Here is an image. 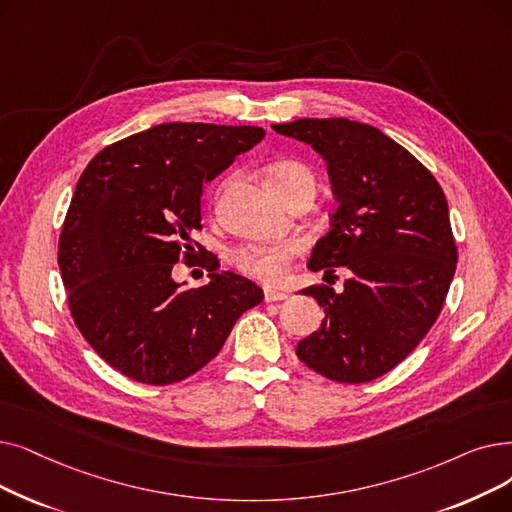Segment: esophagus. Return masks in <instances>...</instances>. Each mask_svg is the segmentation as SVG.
Wrapping results in <instances>:
<instances>
[{
  "label": "esophagus",
  "mask_w": 512,
  "mask_h": 512,
  "mask_svg": "<svg viewBox=\"0 0 512 512\" xmlns=\"http://www.w3.org/2000/svg\"><path fill=\"white\" fill-rule=\"evenodd\" d=\"M263 297H265V301H284L288 295L286 293H282V291H276V288H270V286H265L263 288Z\"/></svg>",
  "instance_id": "1"
}]
</instances>
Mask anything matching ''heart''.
<instances>
[{
  "label": "heart",
  "mask_w": 512,
  "mask_h": 512,
  "mask_svg": "<svg viewBox=\"0 0 512 512\" xmlns=\"http://www.w3.org/2000/svg\"><path fill=\"white\" fill-rule=\"evenodd\" d=\"M268 182L282 196L303 184H311L316 188V175L309 167L297 161H280L268 169ZM299 251L301 247L295 240L249 242L232 253V261L240 272L268 284H278L288 276L291 263Z\"/></svg>",
  "instance_id": "b5f03b06"
}]
</instances>
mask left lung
I'll use <instances>...</instances> for the list:
<instances>
[{"label":"left lung","instance_id":"8db88e82","mask_svg":"<svg viewBox=\"0 0 512 512\" xmlns=\"http://www.w3.org/2000/svg\"><path fill=\"white\" fill-rule=\"evenodd\" d=\"M272 127L320 154L337 201L307 268L326 280L335 268L349 272L341 293L301 291L324 307V320L299 341V360L337 383L379 379L422 341L446 301L458 259L446 194L372 125L297 119Z\"/></svg>","mask_w":512,"mask_h":512}]
</instances>
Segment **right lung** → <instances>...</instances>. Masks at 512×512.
Masks as SVG:
<instances>
[{
  "label": "right lung",
  "mask_w": 512,
  "mask_h": 512,
  "mask_svg": "<svg viewBox=\"0 0 512 512\" xmlns=\"http://www.w3.org/2000/svg\"><path fill=\"white\" fill-rule=\"evenodd\" d=\"M265 136L253 125L163 123L106 146L81 173L58 242L71 316L85 341L129 379L171 385L224 347L261 288L209 259V282L184 288L173 265L201 230V198L240 152Z\"/></svg>",
  "instance_id": "obj_1"
}]
</instances>
